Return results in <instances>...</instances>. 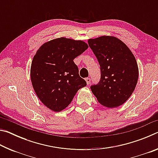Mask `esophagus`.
<instances>
[{
	"label": "esophagus",
	"mask_w": 158,
	"mask_h": 158,
	"mask_svg": "<svg viewBox=\"0 0 158 158\" xmlns=\"http://www.w3.org/2000/svg\"><path fill=\"white\" fill-rule=\"evenodd\" d=\"M85 81H86L87 84H89L90 83V78H85Z\"/></svg>",
	"instance_id": "34e87169"
}]
</instances>
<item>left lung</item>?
Here are the masks:
<instances>
[{
  "mask_svg": "<svg viewBox=\"0 0 158 158\" xmlns=\"http://www.w3.org/2000/svg\"><path fill=\"white\" fill-rule=\"evenodd\" d=\"M88 43L100 66V80L90 86L102 105L114 108L126 102L135 89L139 69L133 53L117 37L101 36Z\"/></svg>",
  "mask_w": 158,
  "mask_h": 158,
  "instance_id": "8db88e82",
  "label": "left lung"
}]
</instances>
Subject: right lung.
<instances>
[{"mask_svg": "<svg viewBox=\"0 0 158 158\" xmlns=\"http://www.w3.org/2000/svg\"><path fill=\"white\" fill-rule=\"evenodd\" d=\"M81 40L60 37L42 45L34 56L31 79L35 92L53 111L68 106L78 90L87 85L73 60L88 49Z\"/></svg>", "mask_w": 158, "mask_h": 158, "instance_id": "right-lung-1", "label": "right lung"}]
</instances>
